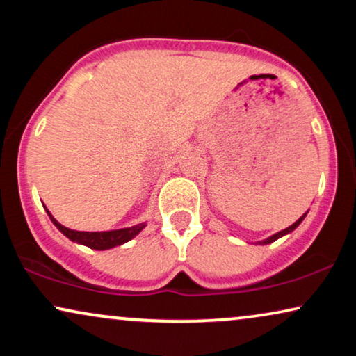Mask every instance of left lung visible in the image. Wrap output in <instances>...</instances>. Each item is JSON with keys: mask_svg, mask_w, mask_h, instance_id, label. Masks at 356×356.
I'll return each mask as SVG.
<instances>
[{"mask_svg": "<svg viewBox=\"0 0 356 356\" xmlns=\"http://www.w3.org/2000/svg\"><path fill=\"white\" fill-rule=\"evenodd\" d=\"M306 213H308V212H306ZM306 213H305V216H301V217L298 218V220H296V222L293 223V225H290L289 228H285V230H282V232H279V233H275V235H272V236H269V238H266V240H262V241H259V245H269V243H272V241H275V240H279V238H282V236H284V235H289V233H291V232H293V230H295V228H296V227H298L301 222H303V218L306 217Z\"/></svg>", "mask_w": 356, "mask_h": 356, "instance_id": "left-lung-1", "label": "left lung"}]
</instances>
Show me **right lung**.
I'll return each mask as SVG.
<instances>
[{"instance_id":"add662e5","label":"right lung","mask_w":356,"mask_h":356,"mask_svg":"<svg viewBox=\"0 0 356 356\" xmlns=\"http://www.w3.org/2000/svg\"><path fill=\"white\" fill-rule=\"evenodd\" d=\"M47 213H48V217L51 218V222L55 223V227L58 228V230L63 233V235L70 238L71 241L79 243V245H84V246H89V248H92V250H97V251L110 250V248L123 245V243L133 240V238L145 227V223H138V225H134V227L120 228V230H110V232H77V230H71V228H66L65 225H61V223L51 216L48 209H47Z\"/></svg>"}]
</instances>
